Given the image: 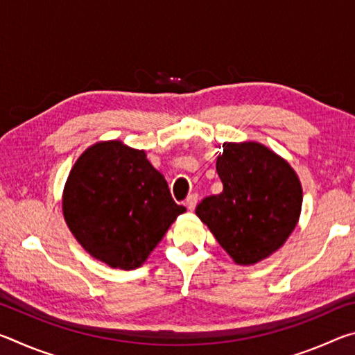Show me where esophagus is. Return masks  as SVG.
<instances>
[{"instance_id": "1", "label": "esophagus", "mask_w": 355, "mask_h": 355, "mask_svg": "<svg viewBox=\"0 0 355 355\" xmlns=\"http://www.w3.org/2000/svg\"><path fill=\"white\" fill-rule=\"evenodd\" d=\"M197 199H199V197H197V194H191V196H188V199H186V207H188L191 211L196 208Z\"/></svg>"}]
</instances>
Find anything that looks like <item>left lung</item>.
<instances>
[{
  "label": "left lung",
  "mask_w": 355,
  "mask_h": 355,
  "mask_svg": "<svg viewBox=\"0 0 355 355\" xmlns=\"http://www.w3.org/2000/svg\"><path fill=\"white\" fill-rule=\"evenodd\" d=\"M216 171L220 194L196 214L238 264H254L284 245L297 224L302 188L291 166L257 142H225Z\"/></svg>",
  "instance_id": "8db88e82"
}]
</instances>
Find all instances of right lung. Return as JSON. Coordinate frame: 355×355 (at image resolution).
Listing matches in <instances>:
<instances>
[{
	"instance_id": "1",
	"label": "right lung",
	"mask_w": 355,
	"mask_h": 355,
	"mask_svg": "<svg viewBox=\"0 0 355 355\" xmlns=\"http://www.w3.org/2000/svg\"><path fill=\"white\" fill-rule=\"evenodd\" d=\"M62 209L89 254L125 271L139 268L186 211L144 150L119 141L95 144L78 158L65 183Z\"/></svg>"
}]
</instances>
